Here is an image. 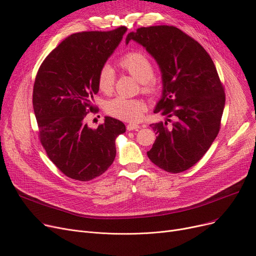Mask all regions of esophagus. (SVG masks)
<instances>
[{
    "mask_svg": "<svg viewBox=\"0 0 256 256\" xmlns=\"http://www.w3.org/2000/svg\"><path fill=\"white\" fill-rule=\"evenodd\" d=\"M138 128H140V126H138V124H128L126 126V130L128 132H130V130H137Z\"/></svg>",
    "mask_w": 256,
    "mask_h": 256,
    "instance_id": "esophagus-1",
    "label": "esophagus"
}]
</instances>
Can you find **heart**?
I'll use <instances>...</instances> for the list:
<instances>
[{
  "instance_id": "heart-1",
  "label": "heart",
  "mask_w": 256,
  "mask_h": 256,
  "mask_svg": "<svg viewBox=\"0 0 256 256\" xmlns=\"http://www.w3.org/2000/svg\"><path fill=\"white\" fill-rule=\"evenodd\" d=\"M119 66L135 78L141 84L145 94H154L158 90V80L154 74V64L150 57L140 50H132L120 59ZM115 86V72L110 65H104L98 74V87L104 93L113 92ZM106 113L128 122H138L146 111V104L141 100L116 98L106 102Z\"/></svg>"
}]
</instances>
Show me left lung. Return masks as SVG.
I'll list each match as a JSON object with an SVG mask.
<instances>
[{
  "label": "left lung",
  "instance_id": "obj_1",
  "mask_svg": "<svg viewBox=\"0 0 256 256\" xmlns=\"http://www.w3.org/2000/svg\"><path fill=\"white\" fill-rule=\"evenodd\" d=\"M158 62L163 80L152 124L158 135L147 152L152 162L170 173L193 167L208 150L221 126L224 88L210 56L195 39L173 26H142L126 36Z\"/></svg>",
  "mask_w": 256,
  "mask_h": 256
}]
</instances>
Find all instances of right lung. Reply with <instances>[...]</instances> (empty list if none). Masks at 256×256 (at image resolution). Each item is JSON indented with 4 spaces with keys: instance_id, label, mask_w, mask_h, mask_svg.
Listing matches in <instances>:
<instances>
[{
    "instance_id": "right-lung-1",
    "label": "right lung",
    "mask_w": 256,
    "mask_h": 256,
    "mask_svg": "<svg viewBox=\"0 0 256 256\" xmlns=\"http://www.w3.org/2000/svg\"><path fill=\"white\" fill-rule=\"evenodd\" d=\"M126 32L76 33L44 60L33 87L39 139L52 162L67 178L88 182L106 172L116 156L115 139L126 132L120 120L106 117L96 130L85 122L96 112L98 74Z\"/></svg>"
}]
</instances>
